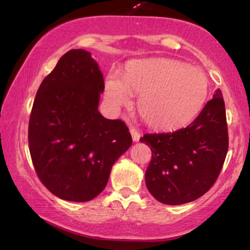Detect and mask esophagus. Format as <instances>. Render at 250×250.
Segmentation results:
<instances>
[{
	"mask_svg": "<svg viewBox=\"0 0 250 250\" xmlns=\"http://www.w3.org/2000/svg\"><path fill=\"white\" fill-rule=\"evenodd\" d=\"M129 132H131V134H132V139H133V141L134 142H138L139 140H140V133H139V131L138 129H136L135 127H129Z\"/></svg>",
	"mask_w": 250,
	"mask_h": 250,
	"instance_id": "obj_1",
	"label": "esophagus"
}]
</instances>
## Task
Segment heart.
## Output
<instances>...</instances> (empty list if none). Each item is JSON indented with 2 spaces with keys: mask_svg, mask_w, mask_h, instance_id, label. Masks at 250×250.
<instances>
[{
  "mask_svg": "<svg viewBox=\"0 0 250 250\" xmlns=\"http://www.w3.org/2000/svg\"><path fill=\"white\" fill-rule=\"evenodd\" d=\"M140 95L139 112L146 124L157 129H175L192 121L208 94L205 74L196 67L170 59L132 61L121 78L110 75L105 99L115 110Z\"/></svg>",
  "mask_w": 250,
  "mask_h": 250,
  "instance_id": "b5f03b06",
  "label": "heart"
}]
</instances>
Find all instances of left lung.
<instances>
[{
    "instance_id": "8db88e82",
    "label": "left lung",
    "mask_w": 250,
    "mask_h": 250,
    "mask_svg": "<svg viewBox=\"0 0 250 250\" xmlns=\"http://www.w3.org/2000/svg\"><path fill=\"white\" fill-rule=\"evenodd\" d=\"M151 149L146 170L149 192L160 203L182 205L200 198L216 182L229 148L227 115L220 88L198 117L175 132L145 134Z\"/></svg>"
}]
</instances>
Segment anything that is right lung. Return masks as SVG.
Masks as SVG:
<instances>
[{"label":"right lung","mask_w":250,"mask_h":250,"mask_svg":"<svg viewBox=\"0 0 250 250\" xmlns=\"http://www.w3.org/2000/svg\"><path fill=\"white\" fill-rule=\"evenodd\" d=\"M104 75L85 50H70L44 78L34 100L28 145L36 174L63 200L84 203L101 193L111 167L132 146L121 119L98 110Z\"/></svg>","instance_id":"add662e5"}]
</instances>
